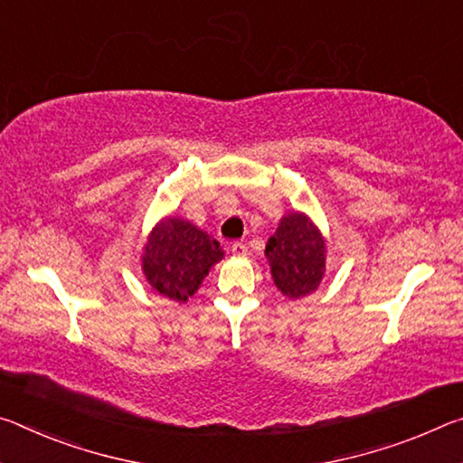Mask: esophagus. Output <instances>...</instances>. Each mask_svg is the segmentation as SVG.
<instances>
[{"label": "esophagus", "instance_id": "esophagus-1", "mask_svg": "<svg viewBox=\"0 0 463 463\" xmlns=\"http://www.w3.org/2000/svg\"><path fill=\"white\" fill-rule=\"evenodd\" d=\"M230 252L233 256H246L248 254V246L241 244V241H233V244L230 246Z\"/></svg>", "mask_w": 463, "mask_h": 463}]
</instances>
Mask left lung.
Returning <instances> with one entry per match:
<instances>
[{
    "label": "left lung",
    "instance_id": "obj_1",
    "mask_svg": "<svg viewBox=\"0 0 463 463\" xmlns=\"http://www.w3.org/2000/svg\"><path fill=\"white\" fill-rule=\"evenodd\" d=\"M272 283L287 299H303L320 287L326 275V241L320 227L303 211H289L281 217L267 241Z\"/></svg>",
    "mask_w": 463,
    "mask_h": 463
}]
</instances>
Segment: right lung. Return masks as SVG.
Listing matches in <instances>:
<instances>
[{
  "label": "right lung",
  "mask_w": 463,
  "mask_h": 463,
  "mask_svg": "<svg viewBox=\"0 0 463 463\" xmlns=\"http://www.w3.org/2000/svg\"><path fill=\"white\" fill-rule=\"evenodd\" d=\"M223 256L219 241L201 227L184 217L165 215L147 233L141 270L156 293L186 303Z\"/></svg>",
  "instance_id": "right-lung-1"
}]
</instances>
